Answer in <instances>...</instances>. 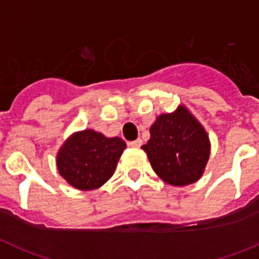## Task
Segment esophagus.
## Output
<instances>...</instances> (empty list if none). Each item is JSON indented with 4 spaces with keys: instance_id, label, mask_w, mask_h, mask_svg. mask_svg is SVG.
I'll list each match as a JSON object with an SVG mask.
<instances>
[{
    "instance_id": "esophagus-1",
    "label": "esophagus",
    "mask_w": 259,
    "mask_h": 259,
    "mask_svg": "<svg viewBox=\"0 0 259 259\" xmlns=\"http://www.w3.org/2000/svg\"><path fill=\"white\" fill-rule=\"evenodd\" d=\"M129 146L141 147L142 146V140H141V138H138V140H136V141H132V142H129Z\"/></svg>"
}]
</instances>
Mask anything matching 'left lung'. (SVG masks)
I'll use <instances>...</instances> for the list:
<instances>
[{
	"label": "left lung",
	"mask_w": 259,
	"mask_h": 259,
	"mask_svg": "<svg viewBox=\"0 0 259 259\" xmlns=\"http://www.w3.org/2000/svg\"><path fill=\"white\" fill-rule=\"evenodd\" d=\"M142 149L160 179L172 186H187L203 175L210 146L203 126L179 106L177 112L156 118Z\"/></svg>",
	"instance_id": "left-lung-1"
}]
</instances>
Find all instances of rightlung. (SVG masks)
<instances>
[{"label":"right lung","mask_w":259,"mask_h":259,"mask_svg":"<svg viewBox=\"0 0 259 259\" xmlns=\"http://www.w3.org/2000/svg\"><path fill=\"white\" fill-rule=\"evenodd\" d=\"M126 143L84 130L66 141L58 154V170L77 190H95L110 179Z\"/></svg>","instance_id":"right-lung-1"}]
</instances>
